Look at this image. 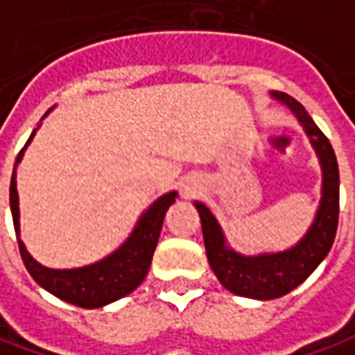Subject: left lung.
I'll list each match as a JSON object with an SVG mask.
<instances>
[{
	"instance_id": "left-lung-1",
	"label": "left lung",
	"mask_w": 355,
	"mask_h": 355,
	"mask_svg": "<svg viewBox=\"0 0 355 355\" xmlns=\"http://www.w3.org/2000/svg\"><path fill=\"white\" fill-rule=\"evenodd\" d=\"M271 96L297 116L320 161L322 198L309 232L291 250L241 255L226 245L224 232L214 214L202 202H194L200 214L208 263L218 281L234 295L259 300L279 299L306 281V277L322 263L334 243L340 212V173L330 141L295 98L285 92H271Z\"/></svg>"
}]
</instances>
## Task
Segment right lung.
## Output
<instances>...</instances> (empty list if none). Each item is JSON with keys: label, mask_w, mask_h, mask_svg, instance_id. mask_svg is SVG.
I'll return each mask as SVG.
<instances>
[{"label": "right lung", "mask_w": 355, "mask_h": 355, "mask_svg": "<svg viewBox=\"0 0 355 355\" xmlns=\"http://www.w3.org/2000/svg\"><path fill=\"white\" fill-rule=\"evenodd\" d=\"M39 129V128H37ZM37 129L31 133L25 147L19 151L15 159V168L11 175V187H9V206L13 216V226L17 234L19 253L25 263L31 277L53 293L58 299L67 300L70 304H76L82 309H100L117 299H123L131 291L139 287L143 279L149 273L151 259H153L155 248L161 236V227L165 220L168 206L177 198V192H166L141 214L137 226L133 227L129 236L112 255H107L100 261L76 267V269H49L39 261H35L31 253L27 251L25 243L21 241L19 234V194H17V165L21 163L25 149L35 137Z\"/></svg>", "instance_id": "right-lung-1"}]
</instances>
